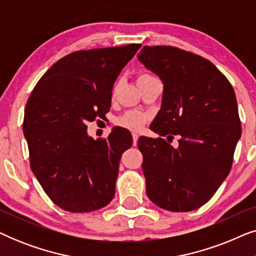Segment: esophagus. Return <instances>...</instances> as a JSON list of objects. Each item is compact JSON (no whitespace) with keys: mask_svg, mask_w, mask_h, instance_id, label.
I'll return each mask as SVG.
<instances>
[{"mask_svg":"<svg viewBox=\"0 0 256 256\" xmlns=\"http://www.w3.org/2000/svg\"><path fill=\"white\" fill-rule=\"evenodd\" d=\"M138 135L136 134V132H132V143H134V146L138 144Z\"/></svg>","mask_w":256,"mask_h":256,"instance_id":"obj_1","label":"esophagus"}]
</instances>
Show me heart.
Returning a JSON list of instances; mask_svg holds the SVG:
<instances>
[{
	"label": "heart",
	"mask_w": 256,
	"mask_h": 256,
	"mask_svg": "<svg viewBox=\"0 0 256 256\" xmlns=\"http://www.w3.org/2000/svg\"><path fill=\"white\" fill-rule=\"evenodd\" d=\"M146 76H150L142 74L138 76V79L146 78ZM146 121V116L144 114L140 113V112L130 110V112H127V113H124L122 116L118 118L116 122H118V124L121 126V127L130 129V130H140V129L143 128Z\"/></svg>",
	"instance_id": "b5f03b06"
}]
</instances>
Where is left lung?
<instances>
[{
  "label": "left lung",
  "mask_w": 256,
  "mask_h": 256,
  "mask_svg": "<svg viewBox=\"0 0 256 256\" xmlns=\"http://www.w3.org/2000/svg\"><path fill=\"white\" fill-rule=\"evenodd\" d=\"M141 64L163 82L160 110L150 129L172 140L141 136L146 196L160 208H199L228 176L241 136L234 90L211 62L172 46H144Z\"/></svg>",
  "instance_id": "1"
}]
</instances>
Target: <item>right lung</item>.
Wrapping results in <instances>:
<instances>
[{"instance_id":"obj_1","label":"right lung","mask_w":256,"mask_h":256,"mask_svg":"<svg viewBox=\"0 0 256 256\" xmlns=\"http://www.w3.org/2000/svg\"><path fill=\"white\" fill-rule=\"evenodd\" d=\"M141 44L76 51L59 59L37 82L26 102L23 130L30 166L52 202L68 212H92L113 199L118 163L132 144L115 127L106 140L87 134L102 118L121 70Z\"/></svg>"}]
</instances>
